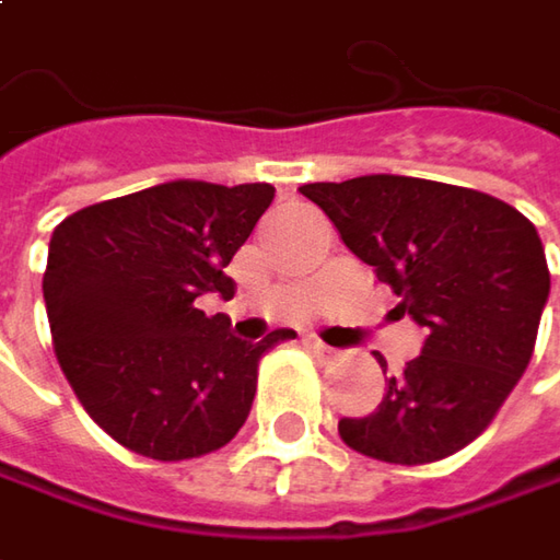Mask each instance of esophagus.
I'll list each match as a JSON object with an SVG mask.
<instances>
[{"label":"esophagus","mask_w":560,"mask_h":560,"mask_svg":"<svg viewBox=\"0 0 560 560\" xmlns=\"http://www.w3.org/2000/svg\"><path fill=\"white\" fill-rule=\"evenodd\" d=\"M308 347H312V352H315L318 359H337V350H334V347H327V343H322L318 337H308Z\"/></svg>","instance_id":"1"}]
</instances>
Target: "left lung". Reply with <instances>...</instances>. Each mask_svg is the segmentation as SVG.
Returning a JSON list of instances; mask_svg holds the SVG:
<instances>
[{"label": "left lung", "mask_w": 560, "mask_h": 560, "mask_svg": "<svg viewBox=\"0 0 560 560\" xmlns=\"http://www.w3.org/2000/svg\"><path fill=\"white\" fill-rule=\"evenodd\" d=\"M299 191L394 290V312L425 330L422 352L384 377L375 412L340 419V438L365 457L404 466L463 451L533 359L551 290L536 226L486 191L390 173Z\"/></svg>", "instance_id": "obj_1"}]
</instances>
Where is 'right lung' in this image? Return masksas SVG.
<instances>
[{
	"mask_svg": "<svg viewBox=\"0 0 560 560\" xmlns=\"http://www.w3.org/2000/svg\"><path fill=\"white\" fill-rule=\"evenodd\" d=\"M270 201L267 183L173 179L52 230L43 299L56 359L91 419L128 451L188 460L245 425L261 355L295 330L248 343L198 299L233 295L223 267Z\"/></svg>",
	"mask_w": 560,
	"mask_h": 560,
	"instance_id": "1",
	"label": "right lung"
}]
</instances>
